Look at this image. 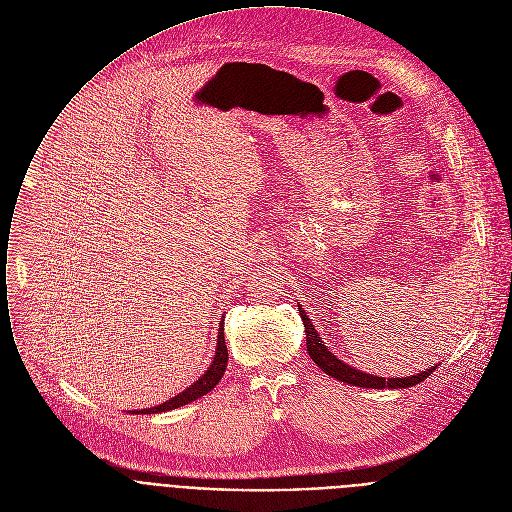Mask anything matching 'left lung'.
<instances>
[{"mask_svg": "<svg viewBox=\"0 0 512 512\" xmlns=\"http://www.w3.org/2000/svg\"><path fill=\"white\" fill-rule=\"evenodd\" d=\"M298 313H300V319L304 323V333H306V351H309L311 359L317 363V367H321L327 375L343 381V383H349V385H357V387H369V389H405V387H414L416 383L424 381L432 371H436L438 365H432L430 369L426 371H420L418 375H410V377H377V375H371V373H363L351 365H347L345 361H341L335 353H331V349L323 343L319 331L315 329L313 321L309 319V315H306L302 311V306L298 304Z\"/></svg>", "mask_w": 512, "mask_h": 512, "instance_id": "1", "label": "left lung"}]
</instances>
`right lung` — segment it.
<instances>
[{"label": "right lung", "instance_id": "right-lung-1", "mask_svg": "<svg viewBox=\"0 0 512 512\" xmlns=\"http://www.w3.org/2000/svg\"><path fill=\"white\" fill-rule=\"evenodd\" d=\"M228 367V347H226V339H224V319L220 321V331H218V345H216V355L212 365L208 367V371L203 373L199 379H195V383H191L187 389H183L181 393H177L175 397H171L169 401L149 407V410H133L131 414H161V412H169L175 410V407H181L185 403L195 401L197 397L206 395L208 391H212L220 379L224 377V371Z\"/></svg>", "mask_w": 512, "mask_h": 512}]
</instances>
